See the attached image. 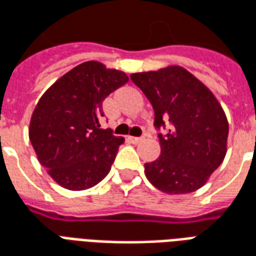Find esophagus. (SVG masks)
Listing matches in <instances>:
<instances>
[{
	"label": "esophagus",
	"instance_id": "1",
	"mask_svg": "<svg viewBox=\"0 0 256 256\" xmlns=\"http://www.w3.org/2000/svg\"><path fill=\"white\" fill-rule=\"evenodd\" d=\"M128 140L133 142V144H138V142H141V141H144V137H128Z\"/></svg>",
	"mask_w": 256,
	"mask_h": 256
}]
</instances>
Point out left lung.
<instances>
[{
	"label": "left lung",
	"mask_w": 256,
	"mask_h": 256,
	"mask_svg": "<svg viewBox=\"0 0 256 256\" xmlns=\"http://www.w3.org/2000/svg\"><path fill=\"white\" fill-rule=\"evenodd\" d=\"M130 78L155 111L160 156L145 163V176L155 188L184 194L202 188L226 155L229 123L212 92L180 66L136 72Z\"/></svg>",
	"instance_id": "8db88e82"
}]
</instances>
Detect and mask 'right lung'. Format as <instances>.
Listing matches in <instances>:
<instances>
[{"mask_svg": "<svg viewBox=\"0 0 256 256\" xmlns=\"http://www.w3.org/2000/svg\"><path fill=\"white\" fill-rule=\"evenodd\" d=\"M128 80L123 71L92 60L64 74L42 94L28 137L40 163L60 186L89 189L110 172L124 138L100 128L102 101Z\"/></svg>", "mask_w": 256, "mask_h": 256, "instance_id": "1", "label": "right lung"}]
</instances>
